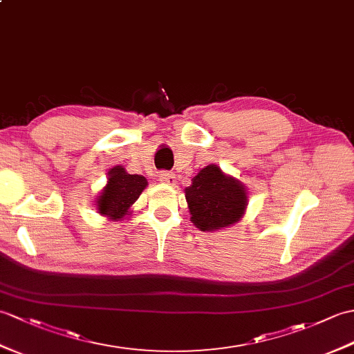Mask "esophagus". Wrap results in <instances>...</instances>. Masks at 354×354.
<instances>
[{"label": "esophagus", "instance_id": "34e87169", "mask_svg": "<svg viewBox=\"0 0 354 354\" xmlns=\"http://www.w3.org/2000/svg\"><path fill=\"white\" fill-rule=\"evenodd\" d=\"M158 179L164 184H169V185H174L176 183V176L174 171H160Z\"/></svg>", "mask_w": 354, "mask_h": 354}]
</instances>
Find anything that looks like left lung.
Wrapping results in <instances>:
<instances>
[{"instance_id":"8db88e82","label":"left lung","mask_w":354,"mask_h":354,"mask_svg":"<svg viewBox=\"0 0 354 354\" xmlns=\"http://www.w3.org/2000/svg\"><path fill=\"white\" fill-rule=\"evenodd\" d=\"M192 221L201 231H217L236 223L248 207V192L240 180L225 175L216 164L203 167L185 188Z\"/></svg>"}]
</instances>
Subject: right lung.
Instances as JSON below:
<instances>
[{"label": "right lung", "instance_id": "obj_1", "mask_svg": "<svg viewBox=\"0 0 354 354\" xmlns=\"http://www.w3.org/2000/svg\"><path fill=\"white\" fill-rule=\"evenodd\" d=\"M147 185L142 175H129L122 166H114L109 171V180L96 197V209L110 220H122L128 216L133 205Z\"/></svg>", "mask_w": 354, "mask_h": 354}]
</instances>
